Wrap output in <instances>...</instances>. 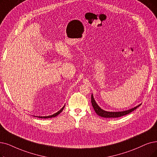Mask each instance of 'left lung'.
I'll list each match as a JSON object with an SVG mask.
<instances>
[{
    "instance_id": "left-lung-1",
    "label": "left lung",
    "mask_w": 157,
    "mask_h": 157,
    "mask_svg": "<svg viewBox=\"0 0 157 157\" xmlns=\"http://www.w3.org/2000/svg\"><path fill=\"white\" fill-rule=\"evenodd\" d=\"M91 104L94 110H95V111L96 112V113L98 115L104 118H117V117H120L124 115H128L131 112L133 111L135 109H136L138 107H139V106L141 105V104H139L133 108H131L130 109L123 111H117V112L107 111L102 109L100 107H99V105L97 104L96 101L95 100V98L93 97V94H91Z\"/></svg>"
}]
</instances>
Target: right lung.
Segmentation results:
<instances>
[{"mask_svg": "<svg viewBox=\"0 0 157 157\" xmlns=\"http://www.w3.org/2000/svg\"><path fill=\"white\" fill-rule=\"evenodd\" d=\"M64 107H65V105L63 106V107H62L59 111H57V113H54L53 115H49V116H44V117H40V116H36V117H38V118H52V117H57L58 115H59L60 113L62 111V110L64 109ZM34 117H36V116H34Z\"/></svg>", "mask_w": 157, "mask_h": 157, "instance_id": "1", "label": "right lung"}]
</instances>
